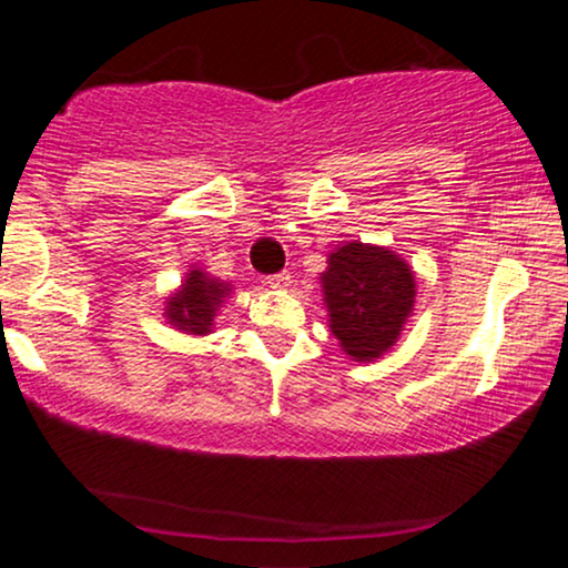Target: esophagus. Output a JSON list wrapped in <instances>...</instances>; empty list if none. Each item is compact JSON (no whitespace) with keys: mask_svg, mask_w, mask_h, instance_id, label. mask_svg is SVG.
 I'll return each mask as SVG.
<instances>
[{"mask_svg":"<svg viewBox=\"0 0 568 568\" xmlns=\"http://www.w3.org/2000/svg\"><path fill=\"white\" fill-rule=\"evenodd\" d=\"M265 284H271V286H276V290H286V286L292 284V276H290V271H282V273H273V276H268V282Z\"/></svg>","mask_w":568,"mask_h":568,"instance_id":"esophagus-1","label":"esophagus"}]
</instances>
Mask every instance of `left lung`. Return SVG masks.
<instances>
[{"label": "left lung", "mask_w": 568, "mask_h": 568, "mask_svg": "<svg viewBox=\"0 0 568 568\" xmlns=\"http://www.w3.org/2000/svg\"><path fill=\"white\" fill-rule=\"evenodd\" d=\"M332 335L358 362H372L402 335L415 305V273L383 246L351 242L322 276Z\"/></svg>", "instance_id": "left-lung-1"}]
</instances>
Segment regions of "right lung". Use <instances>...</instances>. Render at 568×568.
Wrapping results in <instances>:
<instances>
[{"label": "right lung", "instance_id": "right-lung-1", "mask_svg": "<svg viewBox=\"0 0 568 568\" xmlns=\"http://www.w3.org/2000/svg\"><path fill=\"white\" fill-rule=\"evenodd\" d=\"M229 284H220L202 271H191L183 290L166 303V318L191 335H206L212 329V318L229 295Z\"/></svg>", "mask_w": 568, "mask_h": 568}]
</instances>
